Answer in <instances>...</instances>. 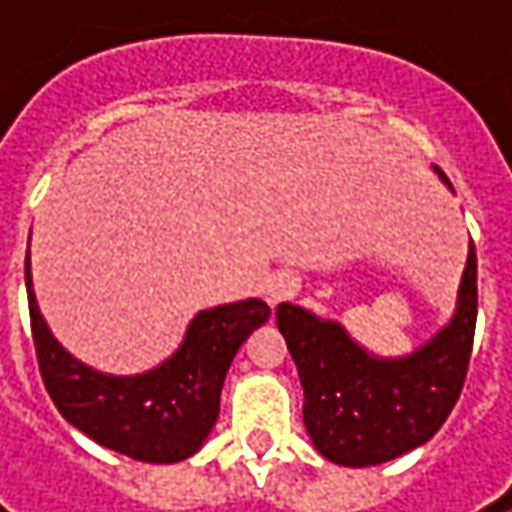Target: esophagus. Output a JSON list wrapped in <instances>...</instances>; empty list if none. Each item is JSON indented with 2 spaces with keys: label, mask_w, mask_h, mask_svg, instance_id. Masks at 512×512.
I'll return each instance as SVG.
<instances>
[{
  "label": "esophagus",
  "mask_w": 512,
  "mask_h": 512,
  "mask_svg": "<svg viewBox=\"0 0 512 512\" xmlns=\"http://www.w3.org/2000/svg\"><path fill=\"white\" fill-rule=\"evenodd\" d=\"M299 287H302V282H299L293 273H276V276H270V279H267V287H265L267 302H270V305L290 302V299L299 293Z\"/></svg>",
  "instance_id": "esophagus-1"
}]
</instances>
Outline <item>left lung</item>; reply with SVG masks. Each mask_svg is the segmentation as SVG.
I'll return each instance as SVG.
<instances>
[{
  "label": "left lung",
  "instance_id": "1",
  "mask_svg": "<svg viewBox=\"0 0 512 512\" xmlns=\"http://www.w3.org/2000/svg\"><path fill=\"white\" fill-rule=\"evenodd\" d=\"M436 173L447 182L442 170ZM476 310L473 242L450 325L402 359L367 353L339 322L319 319L305 307H276V325L305 387L302 416L316 450L344 467H370L433 439L459 402Z\"/></svg>",
  "mask_w": 512,
  "mask_h": 512
}]
</instances>
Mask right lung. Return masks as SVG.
Here are the masks:
<instances>
[{"label": "right lung", "mask_w": 512, "mask_h": 512, "mask_svg": "<svg viewBox=\"0 0 512 512\" xmlns=\"http://www.w3.org/2000/svg\"><path fill=\"white\" fill-rule=\"evenodd\" d=\"M25 285L36 362L56 410L96 444L150 464L182 462L205 444L219 419L227 367L270 316L262 299L210 307L190 322L168 362L142 376H108L53 339L30 287V259Z\"/></svg>", "instance_id": "1"}]
</instances>
